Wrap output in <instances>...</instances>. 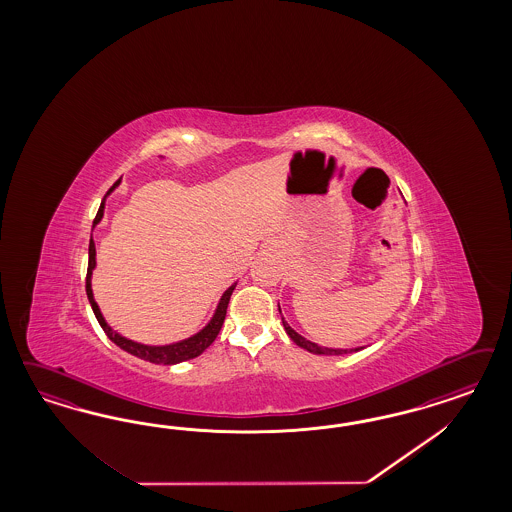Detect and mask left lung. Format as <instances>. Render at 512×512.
Masks as SVG:
<instances>
[{
  "mask_svg": "<svg viewBox=\"0 0 512 512\" xmlns=\"http://www.w3.org/2000/svg\"><path fill=\"white\" fill-rule=\"evenodd\" d=\"M279 313H281V310H279ZM281 321H283L285 332L289 334V338L295 341L298 347L310 351L313 355H345V353H353V351H360V349H362V347H358V349H328V347H321V345H317V343H313V341L302 338L298 332H295L291 326L287 325V321H285L283 317H281Z\"/></svg>",
  "mask_w": 512,
  "mask_h": 512,
  "instance_id": "left-lung-1",
  "label": "left lung"
}]
</instances>
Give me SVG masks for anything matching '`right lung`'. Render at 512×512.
<instances>
[{
  "mask_svg": "<svg viewBox=\"0 0 512 512\" xmlns=\"http://www.w3.org/2000/svg\"><path fill=\"white\" fill-rule=\"evenodd\" d=\"M120 182V180H118ZM118 182L114 184V186L110 187V191L114 189V187L118 186ZM107 193V195H109ZM103 208H105V199L101 202V206H99V210H97V216L93 219V225H97L99 221H101V217H103ZM88 253H90V259H88V274H86V295H88V300H90V304H92L93 313H95V317H97V321H99V325L101 328L105 330V334L109 336L110 341H114L120 349H124L127 353H131L133 357L142 358V360H148V362H152V364H165V366H171V364H178V362H184V360H189V358L199 357L202 351H206L214 340L217 338V334H219V330H221V325H223V321H225V315H227V306H229V300H231V295H233L234 287H236V283L231 285L223 296H221V300H219V304H217L216 313H214V317H212V321L208 323V325L202 328L201 332H197L195 336H191V338H187V340L178 341V343H171V345H161V347H155V345H142V343H137V341L127 340L124 336H120L118 332H114L109 325H107V321L103 319V315H101V311H99V306H97V302L93 300L92 293V270L95 268V244H93V240H90V249H88Z\"/></svg>",
  "mask_w": 512,
  "mask_h": 512,
  "instance_id": "1",
  "label": "right lung"
}]
</instances>
